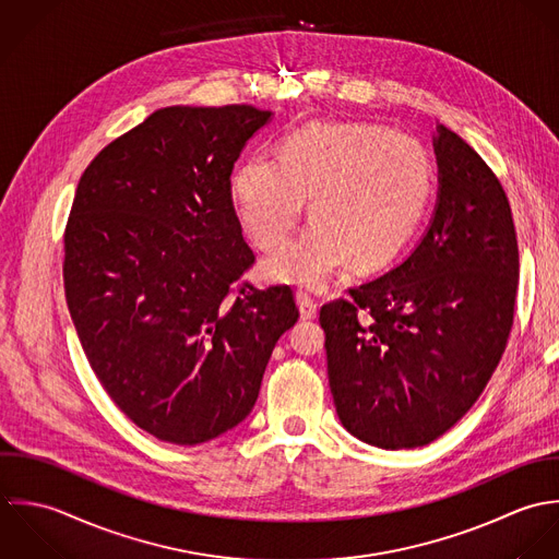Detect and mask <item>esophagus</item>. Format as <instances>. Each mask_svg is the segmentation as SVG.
Here are the masks:
<instances>
[{
	"label": "esophagus",
	"mask_w": 559,
	"mask_h": 559,
	"mask_svg": "<svg viewBox=\"0 0 559 559\" xmlns=\"http://www.w3.org/2000/svg\"><path fill=\"white\" fill-rule=\"evenodd\" d=\"M296 298H298L300 316H302L305 320H311V318H316V316H318V302H316V298H313L309 292L300 289V292L296 294Z\"/></svg>",
	"instance_id": "1"
}]
</instances>
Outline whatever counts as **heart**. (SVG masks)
Returning <instances> with one entry per match:
<instances>
[{
	"label": "heart",
	"instance_id": "b5f03b06",
	"mask_svg": "<svg viewBox=\"0 0 559 559\" xmlns=\"http://www.w3.org/2000/svg\"><path fill=\"white\" fill-rule=\"evenodd\" d=\"M430 194L426 148L408 133L373 122H316L292 133L281 159L252 155L230 179L239 223L274 250L300 223H313L267 259L272 278L324 285L349 259L378 267L393 259L419 223Z\"/></svg>",
	"mask_w": 559,
	"mask_h": 559
}]
</instances>
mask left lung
Listing matches in <instances>:
<instances>
[{
	"label": "left lung",
	"instance_id": "8db88e82",
	"mask_svg": "<svg viewBox=\"0 0 559 559\" xmlns=\"http://www.w3.org/2000/svg\"><path fill=\"white\" fill-rule=\"evenodd\" d=\"M439 199L386 274L322 307L336 415L356 439L413 449L477 402L506 349L519 289L508 197L486 162L437 124Z\"/></svg>",
	"mask_w": 559,
	"mask_h": 559
}]
</instances>
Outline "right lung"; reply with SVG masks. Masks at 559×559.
<instances>
[{"label": "right lung", "mask_w": 559, "mask_h": 559, "mask_svg": "<svg viewBox=\"0 0 559 559\" xmlns=\"http://www.w3.org/2000/svg\"><path fill=\"white\" fill-rule=\"evenodd\" d=\"M252 106H173L84 170L64 230V294L114 404L173 445L241 424L278 336L300 313L289 285H237L254 263L230 199Z\"/></svg>", "instance_id": "right-lung-1"}]
</instances>
